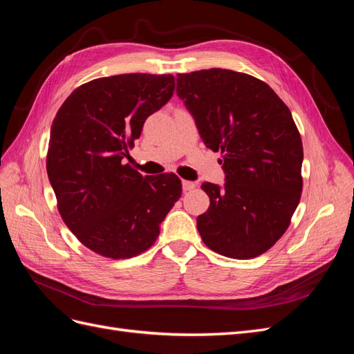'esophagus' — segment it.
Wrapping results in <instances>:
<instances>
[{"label": "esophagus", "instance_id": "obj_1", "mask_svg": "<svg viewBox=\"0 0 354 354\" xmlns=\"http://www.w3.org/2000/svg\"><path fill=\"white\" fill-rule=\"evenodd\" d=\"M183 190L185 192H189V190H192V189H195L196 187V185L194 183V181H189V180H183Z\"/></svg>", "mask_w": 354, "mask_h": 354}]
</instances>
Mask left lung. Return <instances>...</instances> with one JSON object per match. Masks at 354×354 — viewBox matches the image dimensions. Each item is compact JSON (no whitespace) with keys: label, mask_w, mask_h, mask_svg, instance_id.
<instances>
[{"label":"left lung","mask_w":354,"mask_h":354,"mask_svg":"<svg viewBox=\"0 0 354 354\" xmlns=\"http://www.w3.org/2000/svg\"><path fill=\"white\" fill-rule=\"evenodd\" d=\"M177 95L202 142L221 151L226 183H202L209 208L196 218L209 250L259 257L286 232L303 190V142L291 111L269 85L229 69L177 75Z\"/></svg>","instance_id":"1"}]
</instances>
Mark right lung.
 Masks as SVG:
<instances>
[{"label": "right lung", "instance_id": "add662e5", "mask_svg": "<svg viewBox=\"0 0 354 354\" xmlns=\"http://www.w3.org/2000/svg\"><path fill=\"white\" fill-rule=\"evenodd\" d=\"M173 75L93 80L62 104L50 130L47 174L60 216L78 241L108 259L149 250L181 196L176 174L143 177L124 164L147 116L174 91Z\"/></svg>", "mask_w": 354, "mask_h": 354}]
</instances>
